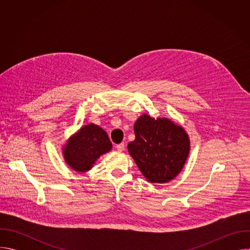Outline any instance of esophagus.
<instances>
[{"label": "esophagus", "instance_id": "obj_1", "mask_svg": "<svg viewBox=\"0 0 250 250\" xmlns=\"http://www.w3.org/2000/svg\"><path fill=\"white\" fill-rule=\"evenodd\" d=\"M116 148L118 149V151H123L125 149V144H124V142H122V144H120V145H117Z\"/></svg>", "mask_w": 250, "mask_h": 250}]
</instances>
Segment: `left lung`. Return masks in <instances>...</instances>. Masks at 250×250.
<instances>
[{"instance_id":"1","label":"left lung","mask_w":250,"mask_h":250,"mask_svg":"<svg viewBox=\"0 0 250 250\" xmlns=\"http://www.w3.org/2000/svg\"><path fill=\"white\" fill-rule=\"evenodd\" d=\"M135 139L127 149L147 181L167 183L180 173L189 151L190 140L182 126L168 119L142 115L133 126Z\"/></svg>"}]
</instances>
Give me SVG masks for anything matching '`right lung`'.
<instances>
[{
    "label": "right lung",
    "mask_w": 250,
    "mask_h": 250,
    "mask_svg": "<svg viewBox=\"0 0 250 250\" xmlns=\"http://www.w3.org/2000/svg\"><path fill=\"white\" fill-rule=\"evenodd\" d=\"M112 149V142L100 126L90 124L71 136L63 148L66 163L75 171L90 170L96 160Z\"/></svg>",
    "instance_id": "1"
}]
</instances>
